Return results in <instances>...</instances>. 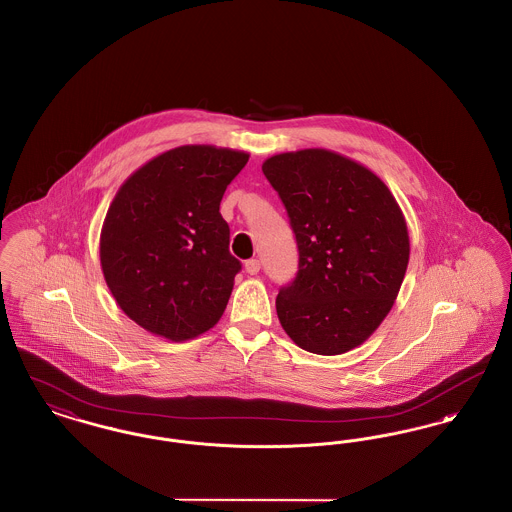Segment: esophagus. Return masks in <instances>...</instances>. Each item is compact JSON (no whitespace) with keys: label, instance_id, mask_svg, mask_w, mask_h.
<instances>
[{"label":"esophagus","instance_id":"obj_1","mask_svg":"<svg viewBox=\"0 0 512 512\" xmlns=\"http://www.w3.org/2000/svg\"><path fill=\"white\" fill-rule=\"evenodd\" d=\"M245 271L249 272V274H257V272L261 271V261L259 259L245 261Z\"/></svg>","mask_w":512,"mask_h":512}]
</instances>
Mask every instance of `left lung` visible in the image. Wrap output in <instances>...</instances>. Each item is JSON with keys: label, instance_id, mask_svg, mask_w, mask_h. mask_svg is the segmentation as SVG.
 <instances>
[{"label": "left lung", "instance_id": "left-lung-1", "mask_svg": "<svg viewBox=\"0 0 512 512\" xmlns=\"http://www.w3.org/2000/svg\"><path fill=\"white\" fill-rule=\"evenodd\" d=\"M296 234L300 263L276 313L303 350L338 356L389 315L410 259L404 214L391 189L360 162L327 149L263 162Z\"/></svg>", "mask_w": 512, "mask_h": 512}]
</instances>
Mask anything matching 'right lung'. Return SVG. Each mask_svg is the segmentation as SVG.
Returning a JSON list of instances; mask_svg holds the SVG:
<instances>
[{
  "label": "right lung",
  "mask_w": 512,
  "mask_h": 512,
  "mask_svg": "<svg viewBox=\"0 0 512 512\" xmlns=\"http://www.w3.org/2000/svg\"><path fill=\"white\" fill-rule=\"evenodd\" d=\"M249 154L183 145L123 181L100 232V265L121 311L172 342L212 329L241 263L220 201Z\"/></svg>",
  "instance_id": "obj_1"
}]
</instances>
